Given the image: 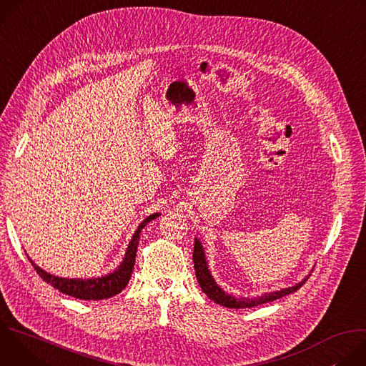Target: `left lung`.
<instances>
[{
    "label": "left lung",
    "instance_id": "8db88e82",
    "mask_svg": "<svg viewBox=\"0 0 366 366\" xmlns=\"http://www.w3.org/2000/svg\"><path fill=\"white\" fill-rule=\"evenodd\" d=\"M192 260H194V268H195V275H197V281L202 290V292L207 294V297L213 300L216 304L224 305L227 308H250L254 305H260L265 302H271L274 300H278L281 297H285L294 291H297L300 287H302V284L307 281V278L310 275H307L304 280H301L300 282H297L292 287L288 288H281L280 291H271V292H265L262 295L257 297H234L233 294L226 292L214 280V277L212 275V271L208 269V262L205 257V252L202 247V243L199 242L198 237H195V244H194V253H192Z\"/></svg>",
    "mask_w": 366,
    "mask_h": 366
}]
</instances>
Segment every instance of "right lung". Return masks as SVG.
<instances>
[{
    "instance_id": "obj_1",
    "label": "right lung",
    "mask_w": 366,
    "mask_h": 366,
    "mask_svg": "<svg viewBox=\"0 0 366 366\" xmlns=\"http://www.w3.org/2000/svg\"><path fill=\"white\" fill-rule=\"evenodd\" d=\"M161 213H154L149 217H146L136 229L134 234L132 236L124 257L120 262V265L112 271L110 274H106L102 277H95V278H64V277H56L51 275L49 272H46L44 269H41L40 267H37L31 257H29V260L31 262L33 268L36 269V272L39 274V277L47 282L49 285L54 287L55 290L61 291L62 294L79 298V300H106L110 297H114L116 294L122 292L126 285L130 281L133 268H134V262H136V252H137V244H139V237L140 233L143 230V227L150 223L152 220H154L156 217H159ZM29 256V254H27Z\"/></svg>"
}]
</instances>
